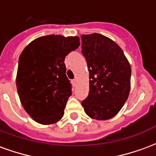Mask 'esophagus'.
Listing matches in <instances>:
<instances>
[{
  "mask_svg": "<svg viewBox=\"0 0 156 156\" xmlns=\"http://www.w3.org/2000/svg\"><path fill=\"white\" fill-rule=\"evenodd\" d=\"M72 83H73V85L75 87V86L77 85V79H73V80H72Z\"/></svg>",
  "mask_w": 156,
  "mask_h": 156,
  "instance_id": "obj_1",
  "label": "esophagus"
}]
</instances>
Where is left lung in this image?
<instances>
[{"label":"left lung","instance_id":"left-lung-1","mask_svg":"<svg viewBox=\"0 0 156 156\" xmlns=\"http://www.w3.org/2000/svg\"><path fill=\"white\" fill-rule=\"evenodd\" d=\"M82 53L89 71V93L82 101L92 119L106 120L117 115L130 89V65L120 47L98 33L82 35Z\"/></svg>","mask_w":156,"mask_h":156}]
</instances>
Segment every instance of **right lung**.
<instances>
[{
	"label": "right lung",
	"instance_id": "add662e5",
	"mask_svg": "<svg viewBox=\"0 0 156 156\" xmlns=\"http://www.w3.org/2000/svg\"><path fill=\"white\" fill-rule=\"evenodd\" d=\"M78 37H41L22 51L18 61L16 88L23 108L39 124L60 120L72 84L66 75L65 57L79 47Z\"/></svg>",
	"mask_w": 156,
	"mask_h": 156
}]
</instances>
